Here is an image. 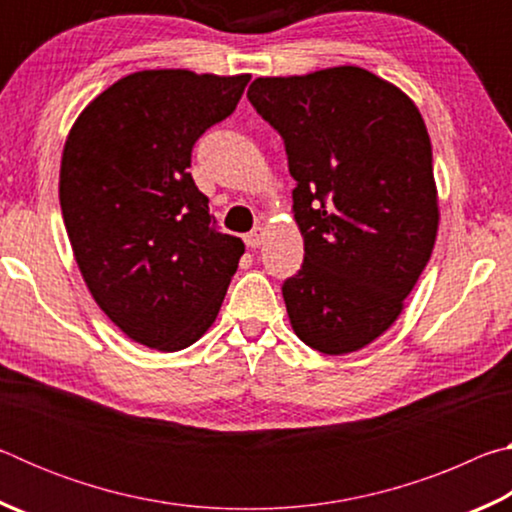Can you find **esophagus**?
<instances>
[{
    "label": "esophagus",
    "instance_id": "obj_1",
    "mask_svg": "<svg viewBox=\"0 0 512 512\" xmlns=\"http://www.w3.org/2000/svg\"><path fill=\"white\" fill-rule=\"evenodd\" d=\"M264 237H266V228H262V225H257L255 230L248 232V235L244 237V241H246L248 248H259V246H262Z\"/></svg>",
    "mask_w": 512,
    "mask_h": 512
}]
</instances>
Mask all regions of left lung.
Listing matches in <instances>:
<instances>
[{"mask_svg":"<svg viewBox=\"0 0 512 512\" xmlns=\"http://www.w3.org/2000/svg\"><path fill=\"white\" fill-rule=\"evenodd\" d=\"M289 155L305 262L282 284L293 332L323 354L366 348L402 314L438 235L431 140L415 103L363 67L248 88Z\"/></svg>","mask_w":512,"mask_h":512,"instance_id":"left-lung-1","label":"left lung"}]
</instances>
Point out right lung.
<instances>
[{"label":"right lung","instance_id":"add662e5","mask_svg":"<svg viewBox=\"0 0 512 512\" xmlns=\"http://www.w3.org/2000/svg\"><path fill=\"white\" fill-rule=\"evenodd\" d=\"M248 81L144 69L92 99L67 135L58 196L74 259L103 314L146 348L201 339L244 255L187 169Z\"/></svg>","mask_w":512,"mask_h":512}]
</instances>
